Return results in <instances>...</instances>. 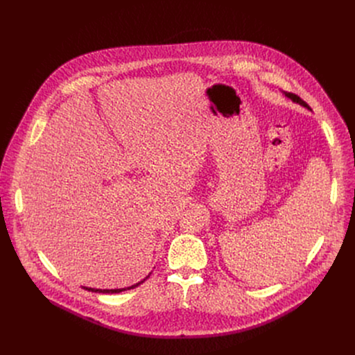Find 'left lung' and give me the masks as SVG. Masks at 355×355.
I'll return each instance as SVG.
<instances>
[{
	"mask_svg": "<svg viewBox=\"0 0 355 355\" xmlns=\"http://www.w3.org/2000/svg\"><path fill=\"white\" fill-rule=\"evenodd\" d=\"M285 95H286L288 98H291V99L293 101V103H296V104H300L302 107H305V108H308V110H309V105L305 103V101L300 99V96H297V95H295V94H292V92H286Z\"/></svg>",
	"mask_w": 355,
	"mask_h": 355,
	"instance_id": "8db88e82",
	"label": "left lung"
}]
</instances>
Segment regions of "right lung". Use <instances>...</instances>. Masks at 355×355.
Segmentation results:
<instances>
[{"label": "right lung", "mask_w": 355, "mask_h": 355, "mask_svg": "<svg viewBox=\"0 0 355 355\" xmlns=\"http://www.w3.org/2000/svg\"><path fill=\"white\" fill-rule=\"evenodd\" d=\"M148 277H146L143 281H140V282H137V284H135V285H132V286H128V288H121V289H95V288H84V289H88V291H91V292H99V293H119V292H122V291H126V289H133V288H136V286H139L140 284H143L146 279H147Z\"/></svg>", "instance_id": "obj_1"}]
</instances>
